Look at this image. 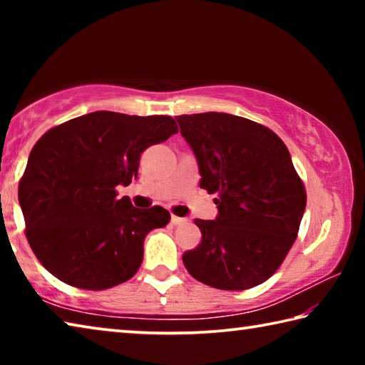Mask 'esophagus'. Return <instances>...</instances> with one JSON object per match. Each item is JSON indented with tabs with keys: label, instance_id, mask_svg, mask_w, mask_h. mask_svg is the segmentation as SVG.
I'll list each match as a JSON object with an SVG mask.
<instances>
[{
	"label": "esophagus",
	"instance_id": "obj_1",
	"mask_svg": "<svg viewBox=\"0 0 365 365\" xmlns=\"http://www.w3.org/2000/svg\"><path fill=\"white\" fill-rule=\"evenodd\" d=\"M170 222H172V224H174V225H185L188 220L183 219V217H177V215H172Z\"/></svg>",
	"mask_w": 365,
	"mask_h": 365
}]
</instances>
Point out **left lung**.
Here are the masks:
<instances>
[{
  "label": "left lung",
  "mask_w": 365,
  "mask_h": 365,
  "mask_svg": "<svg viewBox=\"0 0 365 365\" xmlns=\"http://www.w3.org/2000/svg\"><path fill=\"white\" fill-rule=\"evenodd\" d=\"M195 153L200 187L215 193L217 217L196 219L201 243L183 255L191 277L219 289L261 285L280 267L306 209V190L285 143L245 117H175Z\"/></svg>",
  "instance_id": "8db88e82"
}]
</instances>
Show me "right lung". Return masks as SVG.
<instances>
[{
    "mask_svg": "<svg viewBox=\"0 0 365 365\" xmlns=\"http://www.w3.org/2000/svg\"><path fill=\"white\" fill-rule=\"evenodd\" d=\"M178 132L170 115L96 110L48 130L30 151L19 205L30 248L49 274L82 289L130 280L153 228L165 227L164 207H133L117 187L138 177L148 146Z\"/></svg>",
    "mask_w": 365,
    "mask_h": 365,
    "instance_id": "1",
    "label": "right lung"
}]
</instances>
